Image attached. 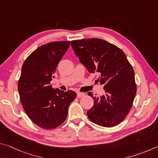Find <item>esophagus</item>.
<instances>
[{
    "label": "esophagus",
    "mask_w": 158,
    "mask_h": 158,
    "mask_svg": "<svg viewBox=\"0 0 158 158\" xmlns=\"http://www.w3.org/2000/svg\"><path fill=\"white\" fill-rule=\"evenodd\" d=\"M84 96H85V94H84V93H80V92H78V93H77V98H83V97H84Z\"/></svg>",
    "instance_id": "1"
}]
</instances>
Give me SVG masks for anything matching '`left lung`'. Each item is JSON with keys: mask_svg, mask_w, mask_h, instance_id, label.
<instances>
[{"mask_svg": "<svg viewBox=\"0 0 158 158\" xmlns=\"http://www.w3.org/2000/svg\"><path fill=\"white\" fill-rule=\"evenodd\" d=\"M71 46L80 62L90 73H98L106 94L93 97L87 116L93 123L111 127L123 121L132 108L137 93L135 72L126 55L114 44L98 38L77 40Z\"/></svg>", "mask_w": 158, "mask_h": 158, "instance_id": "obj_1", "label": "left lung"}]
</instances>
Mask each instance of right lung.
<instances>
[{
  "label": "right lung",
  "instance_id": "obj_1",
  "mask_svg": "<svg viewBox=\"0 0 158 158\" xmlns=\"http://www.w3.org/2000/svg\"><path fill=\"white\" fill-rule=\"evenodd\" d=\"M70 41L52 42L39 47L25 60L18 81L23 109L31 121L44 130L65 121L68 108L77 97L73 90L53 89L50 81Z\"/></svg>",
  "mask_w": 158,
  "mask_h": 158
}]
</instances>
